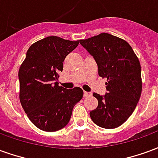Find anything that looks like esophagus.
<instances>
[{
  "label": "esophagus",
  "instance_id": "obj_1",
  "mask_svg": "<svg viewBox=\"0 0 158 158\" xmlns=\"http://www.w3.org/2000/svg\"><path fill=\"white\" fill-rule=\"evenodd\" d=\"M91 95V93L87 92V91H84V97H88Z\"/></svg>",
  "mask_w": 158,
  "mask_h": 158
}]
</instances>
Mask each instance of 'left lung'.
I'll use <instances>...</instances> for the list:
<instances>
[{
  "label": "left lung",
  "mask_w": 158,
  "mask_h": 158,
  "mask_svg": "<svg viewBox=\"0 0 158 158\" xmlns=\"http://www.w3.org/2000/svg\"><path fill=\"white\" fill-rule=\"evenodd\" d=\"M79 43L96 60L99 76L107 79L106 94H93L98 106L89 113L90 118L102 128H118L135 111L141 95L139 59L128 42L107 33Z\"/></svg>",
  "instance_id": "obj_1"
}]
</instances>
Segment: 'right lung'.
I'll return each instance as SVG.
<instances>
[{"instance_id": "right-lung-1", "label": "right lung", "mask_w": 158, "mask_h": 158, "mask_svg": "<svg viewBox=\"0 0 158 158\" xmlns=\"http://www.w3.org/2000/svg\"><path fill=\"white\" fill-rule=\"evenodd\" d=\"M78 45L79 40L48 36L29 47L20 66V102L29 120L41 130L64 128L73 106L82 99L81 88L65 89L57 82L64 59Z\"/></svg>"}]
</instances>
